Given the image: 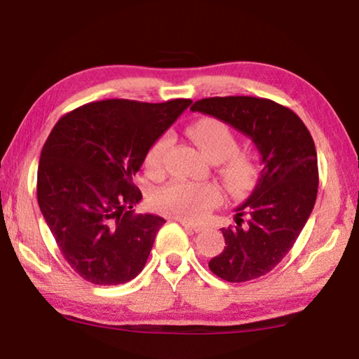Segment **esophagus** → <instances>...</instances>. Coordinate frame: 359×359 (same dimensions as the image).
I'll list each match as a JSON object with an SVG mask.
<instances>
[{
    "instance_id": "34e87169",
    "label": "esophagus",
    "mask_w": 359,
    "mask_h": 359,
    "mask_svg": "<svg viewBox=\"0 0 359 359\" xmlns=\"http://www.w3.org/2000/svg\"><path fill=\"white\" fill-rule=\"evenodd\" d=\"M177 222L182 224V226L190 229V231H194V233H199V231L204 229V224H199V223H194V222H190V220H185V218H177Z\"/></svg>"
}]
</instances>
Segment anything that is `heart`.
<instances>
[{
    "label": "heart",
    "mask_w": 359,
    "mask_h": 359,
    "mask_svg": "<svg viewBox=\"0 0 359 359\" xmlns=\"http://www.w3.org/2000/svg\"><path fill=\"white\" fill-rule=\"evenodd\" d=\"M188 135L210 161L220 165L218 172L231 194L241 196L252 190L258 179V166L250 155L238 150V137L228 125L220 120L204 118L193 123ZM171 142V136L163 135L149 149L144 168L151 177H160L165 171V158ZM151 201L165 214L198 220L223 201V193L214 184L174 180L156 190Z\"/></svg>",
    "instance_id": "1"
}]
</instances>
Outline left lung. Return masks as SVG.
<instances>
[{
	"label": "left lung",
	"instance_id": "obj_1",
	"mask_svg": "<svg viewBox=\"0 0 359 359\" xmlns=\"http://www.w3.org/2000/svg\"><path fill=\"white\" fill-rule=\"evenodd\" d=\"M190 109L244 133L261 155L258 184L236 209V226L222 228L224 250L209 261V269L223 280H255L287 257L312 214L318 191L313 139L291 109L266 98L215 96Z\"/></svg>",
	"mask_w": 359,
	"mask_h": 359
}]
</instances>
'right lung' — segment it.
Returning <instances> with one entry per match:
<instances>
[{
	"mask_svg": "<svg viewBox=\"0 0 359 359\" xmlns=\"http://www.w3.org/2000/svg\"><path fill=\"white\" fill-rule=\"evenodd\" d=\"M191 100H106L63 115L38 168V203L63 258L95 285H120L144 269L165 218L133 214V184L149 149Z\"/></svg>",
	"mask_w": 359,
	"mask_h": 359,
	"instance_id": "1",
	"label": "right lung"
}]
</instances>
